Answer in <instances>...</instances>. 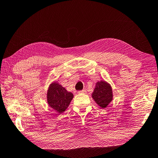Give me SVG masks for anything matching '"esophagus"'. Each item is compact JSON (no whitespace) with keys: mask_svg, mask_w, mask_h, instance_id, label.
Returning a JSON list of instances; mask_svg holds the SVG:
<instances>
[{"mask_svg":"<svg viewBox=\"0 0 158 158\" xmlns=\"http://www.w3.org/2000/svg\"><path fill=\"white\" fill-rule=\"evenodd\" d=\"M78 94H85V93H86V91H85V89H82L81 91H78Z\"/></svg>","mask_w":158,"mask_h":158,"instance_id":"1","label":"esophagus"}]
</instances>
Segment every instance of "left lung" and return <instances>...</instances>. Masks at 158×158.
<instances>
[{"instance_id":"8db88e82","label":"left lung","mask_w":158,"mask_h":158,"mask_svg":"<svg viewBox=\"0 0 158 158\" xmlns=\"http://www.w3.org/2000/svg\"><path fill=\"white\" fill-rule=\"evenodd\" d=\"M93 99L101 108H106L113 98V89L110 84L105 80L98 81L92 94Z\"/></svg>"}]
</instances>
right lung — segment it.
<instances>
[{"instance_id":"1","label":"right lung","mask_w":158,"mask_h":158,"mask_svg":"<svg viewBox=\"0 0 158 158\" xmlns=\"http://www.w3.org/2000/svg\"><path fill=\"white\" fill-rule=\"evenodd\" d=\"M73 98V94L68 92L57 81L49 84L47 92V104L58 113L66 111Z\"/></svg>"}]
</instances>
